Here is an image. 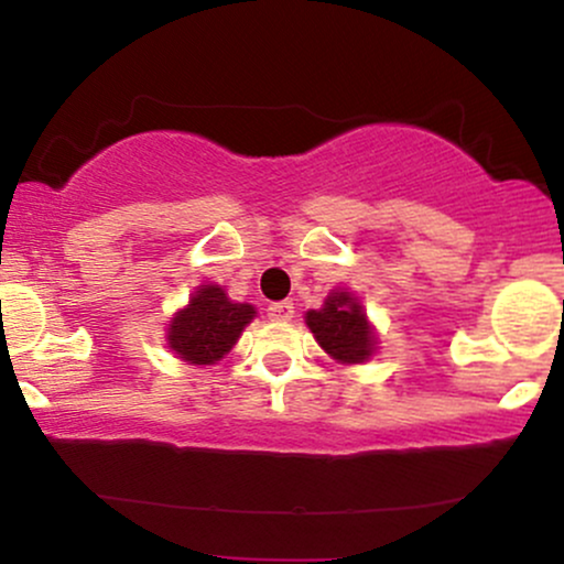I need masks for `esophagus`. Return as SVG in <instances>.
Here are the masks:
<instances>
[{
    "mask_svg": "<svg viewBox=\"0 0 564 564\" xmlns=\"http://www.w3.org/2000/svg\"><path fill=\"white\" fill-rule=\"evenodd\" d=\"M268 315L273 321H291V318H294V304H291V302H273L268 307Z\"/></svg>",
    "mask_w": 564,
    "mask_h": 564,
    "instance_id": "esophagus-1",
    "label": "esophagus"
}]
</instances>
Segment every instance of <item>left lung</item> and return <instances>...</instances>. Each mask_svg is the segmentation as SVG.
I'll list each match as a JSON object with an SVG mask.
<instances>
[{
	"instance_id": "left-lung-1",
	"label": "left lung",
	"mask_w": 564,
	"mask_h": 564,
	"mask_svg": "<svg viewBox=\"0 0 564 564\" xmlns=\"http://www.w3.org/2000/svg\"><path fill=\"white\" fill-rule=\"evenodd\" d=\"M304 318L318 345L341 364H364L373 352L377 336L368 326L358 300L347 291H334L321 310H310Z\"/></svg>"
}]
</instances>
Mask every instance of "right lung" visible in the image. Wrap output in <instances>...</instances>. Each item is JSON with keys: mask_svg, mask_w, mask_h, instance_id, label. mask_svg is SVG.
I'll use <instances>...</instances> for the list:
<instances>
[{"mask_svg": "<svg viewBox=\"0 0 564 564\" xmlns=\"http://www.w3.org/2000/svg\"><path fill=\"white\" fill-rule=\"evenodd\" d=\"M251 318V304L230 302L219 286H200L191 304L172 318L170 347L187 364L212 366L230 352Z\"/></svg>", "mask_w": 564, "mask_h": 564, "instance_id": "add662e5", "label": "right lung"}]
</instances>
